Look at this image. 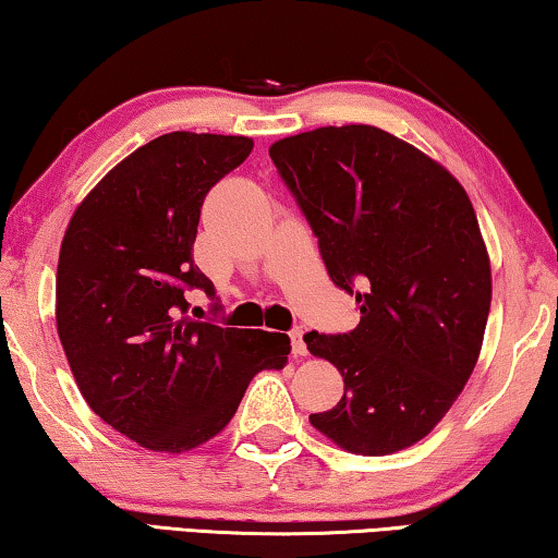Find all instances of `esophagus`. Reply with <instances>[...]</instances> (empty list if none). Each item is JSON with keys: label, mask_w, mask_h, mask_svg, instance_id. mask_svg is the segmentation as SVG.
I'll list each match as a JSON object with an SVG mask.
<instances>
[{"label": "esophagus", "mask_w": 558, "mask_h": 558, "mask_svg": "<svg viewBox=\"0 0 558 558\" xmlns=\"http://www.w3.org/2000/svg\"><path fill=\"white\" fill-rule=\"evenodd\" d=\"M291 351H294V356H306V344H304V331L302 327L291 329Z\"/></svg>", "instance_id": "1"}]
</instances>
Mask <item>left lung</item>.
Masks as SVG:
<instances>
[{
	"mask_svg": "<svg viewBox=\"0 0 558 558\" xmlns=\"http://www.w3.org/2000/svg\"><path fill=\"white\" fill-rule=\"evenodd\" d=\"M269 157L362 314L351 331L304 333L344 376L339 404L308 422L351 453L407 449L441 422L482 351L492 267L474 207L447 169L376 126L287 136Z\"/></svg>",
	"mask_w": 558,
	"mask_h": 558,
	"instance_id": "8db88e82",
	"label": "left lung"
}]
</instances>
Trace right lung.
Instances as JSON below:
<instances>
[{
  "label": "right lung",
  "mask_w": 558,
  "mask_h": 558,
  "mask_svg": "<svg viewBox=\"0 0 558 558\" xmlns=\"http://www.w3.org/2000/svg\"><path fill=\"white\" fill-rule=\"evenodd\" d=\"M254 147L246 136L171 132L132 151L66 227L57 331L97 416L151 451H190L229 424L262 368L287 364L289 337L196 322L211 299L194 264L202 204Z\"/></svg>",
  "instance_id": "obj_1"
}]
</instances>
